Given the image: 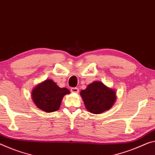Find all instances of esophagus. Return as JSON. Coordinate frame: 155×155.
Wrapping results in <instances>:
<instances>
[{
	"mask_svg": "<svg viewBox=\"0 0 155 155\" xmlns=\"http://www.w3.org/2000/svg\"><path fill=\"white\" fill-rule=\"evenodd\" d=\"M71 92L72 93H78L79 92V90H78V87H72L71 88Z\"/></svg>",
	"mask_w": 155,
	"mask_h": 155,
	"instance_id": "obj_1",
	"label": "esophagus"
}]
</instances>
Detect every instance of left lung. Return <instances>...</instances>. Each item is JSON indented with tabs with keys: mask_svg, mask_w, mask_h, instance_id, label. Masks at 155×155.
<instances>
[{
	"mask_svg": "<svg viewBox=\"0 0 155 155\" xmlns=\"http://www.w3.org/2000/svg\"><path fill=\"white\" fill-rule=\"evenodd\" d=\"M80 95L84 102L85 108L95 114L110 110L117 99L115 90L107 87L99 81H94L88 85L85 90L81 91Z\"/></svg>",
	"mask_w": 155,
	"mask_h": 155,
	"instance_id": "1",
	"label": "left lung"
}]
</instances>
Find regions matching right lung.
<instances>
[{
	"mask_svg": "<svg viewBox=\"0 0 155 155\" xmlns=\"http://www.w3.org/2000/svg\"><path fill=\"white\" fill-rule=\"evenodd\" d=\"M70 93L68 88H61L53 80L46 79L33 88L31 99L38 108L52 112L59 109L63 97Z\"/></svg>",
	"mask_w": 155,
	"mask_h": 155,
	"instance_id": "obj_1",
	"label": "right lung"
}]
</instances>
